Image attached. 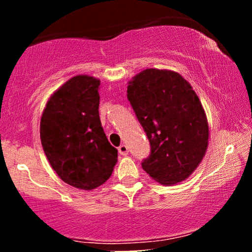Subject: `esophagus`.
Wrapping results in <instances>:
<instances>
[{
  "label": "esophagus",
  "mask_w": 252,
  "mask_h": 252,
  "mask_svg": "<svg viewBox=\"0 0 252 252\" xmlns=\"http://www.w3.org/2000/svg\"><path fill=\"white\" fill-rule=\"evenodd\" d=\"M118 153H120V154L123 155V156L128 155V153H129L128 147H126V144H121V146L118 147Z\"/></svg>",
  "instance_id": "esophagus-1"
}]
</instances>
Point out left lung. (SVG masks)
I'll return each instance as SVG.
<instances>
[{
	"label": "left lung",
	"mask_w": 252,
	"mask_h": 252,
	"mask_svg": "<svg viewBox=\"0 0 252 252\" xmlns=\"http://www.w3.org/2000/svg\"><path fill=\"white\" fill-rule=\"evenodd\" d=\"M126 96L150 143L142 162L153 180L174 185L194 172L209 146V123L199 97L178 72L147 68Z\"/></svg>",
	"instance_id": "left-lung-1"
}]
</instances>
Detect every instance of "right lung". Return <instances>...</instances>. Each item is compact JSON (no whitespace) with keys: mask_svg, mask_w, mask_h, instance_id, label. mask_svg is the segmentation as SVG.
<instances>
[{"mask_svg":"<svg viewBox=\"0 0 252 252\" xmlns=\"http://www.w3.org/2000/svg\"><path fill=\"white\" fill-rule=\"evenodd\" d=\"M100 80L79 74L50 97L40 121V138L52 168L76 189L91 190L111 176L117 149L99 118Z\"/></svg>","mask_w":252,"mask_h":252,"instance_id":"obj_1","label":"right lung"}]
</instances>
